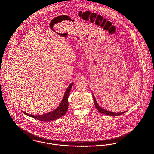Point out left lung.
I'll return each instance as SVG.
<instances>
[{
	"label": "left lung",
	"mask_w": 154,
	"mask_h": 154,
	"mask_svg": "<svg viewBox=\"0 0 154 154\" xmlns=\"http://www.w3.org/2000/svg\"><path fill=\"white\" fill-rule=\"evenodd\" d=\"M92 96H93V99H94V104H95V108L97 109V110H98L101 113H103L104 114H106V115H109V116H120L122 114H124L125 112H126V111H124V112H119V113H117V112H111V111H109L107 110H104L102 108L100 107V106L98 104L97 102L96 101V100L95 98V97L94 95V94H92Z\"/></svg>",
	"instance_id": "left-lung-1"
}]
</instances>
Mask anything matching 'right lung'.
I'll return each instance as SVG.
<instances>
[{
	"label": "right lung",
	"instance_id": "obj_1",
	"mask_svg": "<svg viewBox=\"0 0 154 154\" xmlns=\"http://www.w3.org/2000/svg\"><path fill=\"white\" fill-rule=\"evenodd\" d=\"M73 85V83H72L69 85V86L68 87V88H67L66 90V92L65 93L64 97L63 98V100L60 103V104L59 106V107L54 111L48 112L47 114H43V115H38V116H34V115H32V114H28L24 111H22L25 114L32 117L35 119H37L38 120H40V121H43V122H49V121H52V120H56L60 117H61L62 116H64L67 112V109H68V106H69V104H68V97H69V94L70 93V89L72 88V85Z\"/></svg>",
	"mask_w": 154,
	"mask_h": 154
}]
</instances>
